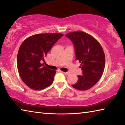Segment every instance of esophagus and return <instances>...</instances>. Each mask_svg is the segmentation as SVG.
Here are the masks:
<instances>
[{
    "label": "esophagus",
    "instance_id": "34e87169",
    "mask_svg": "<svg viewBox=\"0 0 125 125\" xmlns=\"http://www.w3.org/2000/svg\"><path fill=\"white\" fill-rule=\"evenodd\" d=\"M62 73H63L64 75H68L70 74L69 72H62Z\"/></svg>",
    "mask_w": 125,
    "mask_h": 125
}]
</instances>
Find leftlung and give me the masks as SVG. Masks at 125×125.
I'll use <instances>...</instances> for the list:
<instances>
[{"label": "left lung", "instance_id": "obj_1", "mask_svg": "<svg viewBox=\"0 0 125 125\" xmlns=\"http://www.w3.org/2000/svg\"><path fill=\"white\" fill-rule=\"evenodd\" d=\"M74 45L76 60L81 63L83 75L72 86L80 91L90 89L103 75L105 64L104 52L95 38L84 31H73L66 34Z\"/></svg>", "mask_w": 125, "mask_h": 125}]
</instances>
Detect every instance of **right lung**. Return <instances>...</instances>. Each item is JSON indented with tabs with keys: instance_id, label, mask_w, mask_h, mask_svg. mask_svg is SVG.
<instances>
[{
	"instance_id": "obj_1",
	"label": "right lung",
	"mask_w": 125,
	"mask_h": 125,
	"mask_svg": "<svg viewBox=\"0 0 125 125\" xmlns=\"http://www.w3.org/2000/svg\"><path fill=\"white\" fill-rule=\"evenodd\" d=\"M63 36L61 33L34 34L21 43L17 54V69L21 79L30 88L42 90L52 83L56 71L41 62L45 63L47 53Z\"/></svg>"
}]
</instances>
